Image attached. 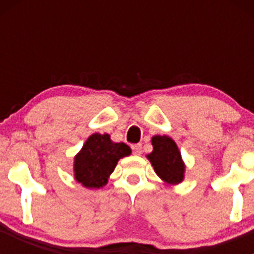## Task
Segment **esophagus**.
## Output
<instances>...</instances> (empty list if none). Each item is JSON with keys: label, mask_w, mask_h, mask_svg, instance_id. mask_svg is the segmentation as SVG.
<instances>
[{"label": "esophagus", "mask_w": 254, "mask_h": 254, "mask_svg": "<svg viewBox=\"0 0 254 254\" xmlns=\"http://www.w3.org/2000/svg\"><path fill=\"white\" fill-rule=\"evenodd\" d=\"M131 150H132V153H134V155H136V156L141 155V152H142V147H141V145H140V143H136V145H131Z\"/></svg>", "instance_id": "obj_1"}]
</instances>
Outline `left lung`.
Segmentation results:
<instances>
[{"instance_id": "obj_1", "label": "left lung", "mask_w": 254, "mask_h": 254, "mask_svg": "<svg viewBox=\"0 0 254 254\" xmlns=\"http://www.w3.org/2000/svg\"><path fill=\"white\" fill-rule=\"evenodd\" d=\"M153 151L147 155L156 175L167 184H178L183 181L184 166L177 143L167 135H155L151 140Z\"/></svg>"}]
</instances>
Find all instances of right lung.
<instances>
[{
  "label": "right lung",
  "instance_id": "1",
  "mask_svg": "<svg viewBox=\"0 0 254 254\" xmlns=\"http://www.w3.org/2000/svg\"><path fill=\"white\" fill-rule=\"evenodd\" d=\"M130 153L131 148L127 143L113 142L108 134H92L75 156L76 181L86 188H102L108 183L118 161Z\"/></svg>",
  "mask_w": 254,
  "mask_h": 254
}]
</instances>
